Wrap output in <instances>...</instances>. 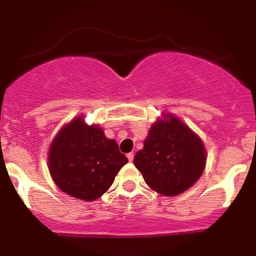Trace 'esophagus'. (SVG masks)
<instances>
[{
	"label": "esophagus",
	"mask_w": 256,
	"mask_h": 256,
	"mask_svg": "<svg viewBox=\"0 0 256 256\" xmlns=\"http://www.w3.org/2000/svg\"><path fill=\"white\" fill-rule=\"evenodd\" d=\"M126 156H128V160L132 161V160H134V152H128V154L126 155Z\"/></svg>",
	"instance_id": "esophagus-1"
}]
</instances>
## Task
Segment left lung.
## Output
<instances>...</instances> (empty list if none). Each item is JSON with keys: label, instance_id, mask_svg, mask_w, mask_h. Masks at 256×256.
I'll return each instance as SVG.
<instances>
[{"label": "left lung", "instance_id": "1", "mask_svg": "<svg viewBox=\"0 0 256 256\" xmlns=\"http://www.w3.org/2000/svg\"><path fill=\"white\" fill-rule=\"evenodd\" d=\"M134 164L152 190L176 196L189 189L204 173V146L182 120L165 114L152 125Z\"/></svg>", "mask_w": 256, "mask_h": 256}]
</instances>
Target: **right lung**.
<instances>
[{
	"instance_id": "add662e5",
	"label": "right lung",
	"mask_w": 256,
	"mask_h": 256,
	"mask_svg": "<svg viewBox=\"0 0 256 256\" xmlns=\"http://www.w3.org/2000/svg\"><path fill=\"white\" fill-rule=\"evenodd\" d=\"M114 140L98 125H86L82 116L64 125L49 149V171L55 184L73 198L94 201L113 184L128 162Z\"/></svg>"
}]
</instances>
